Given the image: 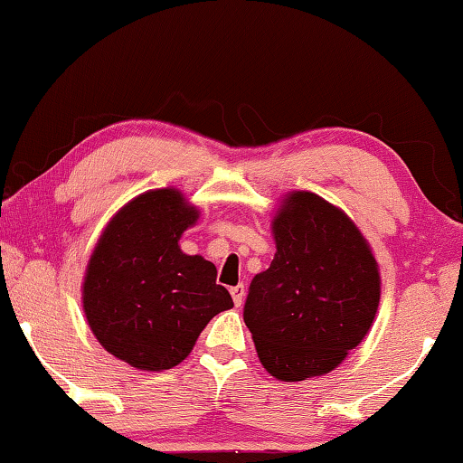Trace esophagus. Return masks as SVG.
<instances>
[{
  "instance_id": "esophagus-1",
  "label": "esophagus",
  "mask_w": 463,
  "mask_h": 463,
  "mask_svg": "<svg viewBox=\"0 0 463 463\" xmlns=\"http://www.w3.org/2000/svg\"><path fill=\"white\" fill-rule=\"evenodd\" d=\"M231 295H232L234 305L241 307V305H243V300H245V286H243V284L232 286V288H231Z\"/></svg>"
}]
</instances>
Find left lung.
<instances>
[{
  "label": "left lung",
  "mask_w": 463,
  "mask_h": 463,
  "mask_svg": "<svg viewBox=\"0 0 463 463\" xmlns=\"http://www.w3.org/2000/svg\"><path fill=\"white\" fill-rule=\"evenodd\" d=\"M271 237L274 260L253 278L245 324L271 377L286 383L321 377L375 321L377 260L354 220L311 192L284 195Z\"/></svg>",
  "instance_id": "1"
}]
</instances>
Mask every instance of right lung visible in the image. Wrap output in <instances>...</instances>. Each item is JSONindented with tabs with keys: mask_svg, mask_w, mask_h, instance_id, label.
Returning <instances> with one entry per match:
<instances>
[{
	"mask_svg": "<svg viewBox=\"0 0 463 463\" xmlns=\"http://www.w3.org/2000/svg\"><path fill=\"white\" fill-rule=\"evenodd\" d=\"M197 218L179 189H150L115 212L86 263L88 326L109 354L134 369L183 363L208 321L232 307L214 263L179 247Z\"/></svg>",
	"mask_w": 463,
	"mask_h": 463,
	"instance_id": "obj_1",
	"label": "right lung"
}]
</instances>
